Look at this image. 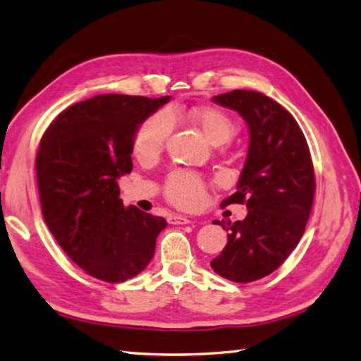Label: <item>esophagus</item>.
Segmentation results:
<instances>
[{
  "label": "esophagus",
  "instance_id": "esophagus-1",
  "mask_svg": "<svg viewBox=\"0 0 361 361\" xmlns=\"http://www.w3.org/2000/svg\"><path fill=\"white\" fill-rule=\"evenodd\" d=\"M193 223L192 219H189L188 216H181V215H172L169 216V224H173V226H183V224H190Z\"/></svg>",
  "mask_w": 361,
  "mask_h": 361
}]
</instances>
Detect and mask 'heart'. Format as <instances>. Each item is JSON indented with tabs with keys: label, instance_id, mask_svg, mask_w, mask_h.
I'll return each mask as SVG.
<instances>
[{
	"label": "heart",
	"instance_id": "obj_1",
	"mask_svg": "<svg viewBox=\"0 0 361 361\" xmlns=\"http://www.w3.org/2000/svg\"><path fill=\"white\" fill-rule=\"evenodd\" d=\"M188 117L215 146L230 142L238 133L235 118L227 111L216 106L190 108ZM173 128L175 117L168 108H161L147 116L134 134L133 147L137 159L143 161L157 159L168 143ZM164 197L171 204L180 209H197L206 200V183L195 172H172L164 183Z\"/></svg>",
	"mask_w": 361,
	"mask_h": 361
}]
</instances>
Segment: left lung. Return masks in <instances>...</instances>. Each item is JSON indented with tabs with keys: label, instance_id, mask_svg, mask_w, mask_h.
Masks as SVG:
<instances>
[{
	"label": "left lung",
	"instance_id": "1",
	"mask_svg": "<svg viewBox=\"0 0 361 361\" xmlns=\"http://www.w3.org/2000/svg\"><path fill=\"white\" fill-rule=\"evenodd\" d=\"M232 108L250 129L248 154L238 190L221 207L245 204L243 221L214 224L227 228L224 250L210 267L232 282L247 283L279 269L298 247L311 214L316 178L310 147L294 117L276 100L252 90L214 97Z\"/></svg>",
	"mask_w": 361,
	"mask_h": 361
}]
</instances>
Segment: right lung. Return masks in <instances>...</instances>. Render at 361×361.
<instances>
[{"label": "right lung", "mask_w": 361, "mask_h": 361, "mask_svg": "<svg viewBox=\"0 0 361 361\" xmlns=\"http://www.w3.org/2000/svg\"><path fill=\"white\" fill-rule=\"evenodd\" d=\"M169 96L100 94L63 109L36 154L41 210L70 259L96 279L118 283L143 271L166 219L123 207L117 178L133 171L138 125Z\"/></svg>", "instance_id": "obj_1"}]
</instances>
